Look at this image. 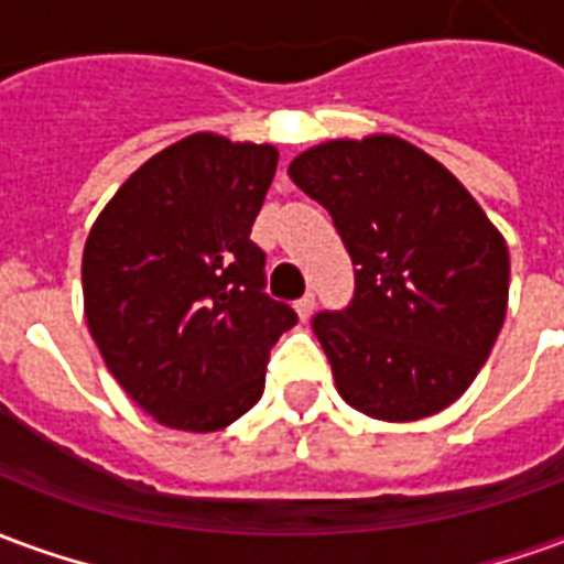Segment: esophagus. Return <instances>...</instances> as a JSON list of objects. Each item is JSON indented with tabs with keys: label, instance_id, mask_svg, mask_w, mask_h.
Segmentation results:
<instances>
[{
	"label": "esophagus",
	"instance_id": "34e87169",
	"mask_svg": "<svg viewBox=\"0 0 564 564\" xmlns=\"http://www.w3.org/2000/svg\"><path fill=\"white\" fill-rule=\"evenodd\" d=\"M295 314H299V319L311 317V314H314V295H302V299L295 302Z\"/></svg>",
	"mask_w": 564,
	"mask_h": 564
}]
</instances>
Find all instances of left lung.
I'll use <instances>...</instances> for the list:
<instances>
[{
  "label": "left lung",
  "instance_id": "obj_1",
  "mask_svg": "<svg viewBox=\"0 0 564 564\" xmlns=\"http://www.w3.org/2000/svg\"><path fill=\"white\" fill-rule=\"evenodd\" d=\"M286 174L329 210L356 265L354 302L314 317L338 395L383 423L449 408L508 314L505 235L456 174L399 135L323 141Z\"/></svg>",
  "mask_w": 564,
  "mask_h": 564
}]
</instances>
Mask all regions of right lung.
Instances as JSON below:
<instances>
[{
    "mask_svg": "<svg viewBox=\"0 0 564 564\" xmlns=\"http://www.w3.org/2000/svg\"><path fill=\"white\" fill-rule=\"evenodd\" d=\"M274 169V144L193 132L129 174L87 235V329L123 392L169 429L245 416L295 326L262 293L265 253L250 241Z\"/></svg>",
    "mask_w": 564,
    "mask_h": 564,
    "instance_id": "1",
    "label": "right lung"
}]
</instances>
